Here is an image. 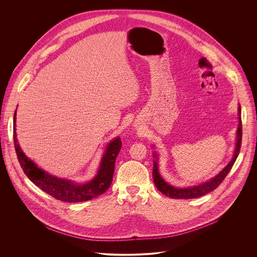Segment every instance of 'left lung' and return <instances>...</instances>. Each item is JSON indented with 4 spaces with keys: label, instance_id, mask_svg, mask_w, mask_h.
<instances>
[{
    "label": "left lung",
    "instance_id": "8db88e82",
    "mask_svg": "<svg viewBox=\"0 0 257 257\" xmlns=\"http://www.w3.org/2000/svg\"><path fill=\"white\" fill-rule=\"evenodd\" d=\"M238 126L236 130V142H235V148L233 151V155L231 160L227 163V165L220 171L215 177L211 178L210 180L203 182V183L199 184L197 186H190V187H175L172 186L169 183H167L162 176L159 173L158 170V154L156 153V151H154L153 153V171H152V177H153V181L156 186V188L163 193L164 195H166L167 197H170L172 199H193V198H198V197H202L210 192H212L213 190H215L219 185H220L222 180L225 178V176L228 174L229 170L231 169L233 163L235 162L239 150H240V146H241V137H242V125H241V108L240 105H238Z\"/></svg>",
    "mask_w": 257,
    "mask_h": 257
}]
</instances>
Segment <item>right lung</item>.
<instances>
[{"instance_id":"right-lung-1","label":"right lung","mask_w":257,"mask_h":257,"mask_svg":"<svg viewBox=\"0 0 257 257\" xmlns=\"http://www.w3.org/2000/svg\"><path fill=\"white\" fill-rule=\"evenodd\" d=\"M16 118L17 110L14 114V144L18 159L25 174L43 192L63 202L77 203L97 198L109 189L114 171L115 158L121 147L119 137H116L107 145L95 177L88 182L79 183L51 175L37 167V164L24 153L19 145L16 133Z\"/></svg>"}]
</instances>
